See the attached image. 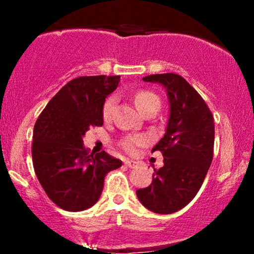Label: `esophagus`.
<instances>
[{"instance_id":"34e87169","label":"esophagus","mask_w":254,"mask_h":254,"mask_svg":"<svg viewBox=\"0 0 254 254\" xmlns=\"http://www.w3.org/2000/svg\"><path fill=\"white\" fill-rule=\"evenodd\" d=\"M125 166H127L129 168H135L137 167V164L135 161H132V160H125Z\"/></svg>"}]
</instances>
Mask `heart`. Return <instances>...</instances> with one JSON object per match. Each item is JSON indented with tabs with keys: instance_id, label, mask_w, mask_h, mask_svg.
<instances>
[{
	"instance_id": "1",
	"label": "heart",
	"mask_w": 254,
	"mask_h": 254,
	"mask_svg": "<svg viewBox=\"0 0 254 254\" xmlns=\"http://www.w3.org/2000/svg\"><path fill=\"white\" fill-rule=\"evenodd\" d=\"M133 100H135V104L137 109L141 111L142 113L145 112L147 110L150 109H156L159 110L160 104H161V100L157 97L155 93L150 92V90L147 89H141L138 92H136L135 97H133ZM116 103H117V98L116 95H111L105 100L103 105V118L105 121H109V119L112 117L113 109H115ZM147 143V138L142 135H132L127 136L122 141V147L124 148V150H127V153H133L136 150V147H139V145H144Z\"/></svg>"
}]
</instances>
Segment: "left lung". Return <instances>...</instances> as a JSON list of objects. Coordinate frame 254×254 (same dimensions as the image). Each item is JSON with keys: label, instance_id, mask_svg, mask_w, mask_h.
Masks as SVG:
<instances>
[{"label": "left lung", "instance_id": "1", "mask_svg": "<svg viewBox=\"0 0 254 254\" xmlns=\"http://www.w3.org/2000/svg\"><path fill=\"white\" fill-rule=\"evenodd\" d=\"M167 90L171 111L167 130L151 151H161L164 167L154 170L148 188L136 191L147 209L172 214L193 199L214 156L215 124L210 109L185 78L173 72L143 77Z\"/></svg>", "mask_w": 254, "mask_h": 254}]
</instances>
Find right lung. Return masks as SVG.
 <instances>
[{"instance_id":"1","label":"right lung","mask_w":254,"mask_h":254,"mask_svg":"<svg viewBox=\"0 0 254 254\" xmlns=\"http://www.w3.org/2000/svg\"><path fill=\"white\" fill-rule=\"evenodd\" d=\"M121 76H80L69 81L49 101L33 129L32 159L48 197L66 211H82L98 202L104 179L122 166L106 151L83 148L82 136L103 127L105 99Z\"/></svg>"}]
</instances>
